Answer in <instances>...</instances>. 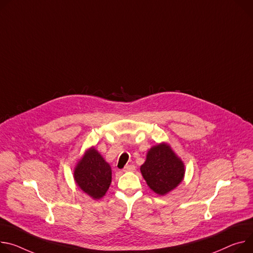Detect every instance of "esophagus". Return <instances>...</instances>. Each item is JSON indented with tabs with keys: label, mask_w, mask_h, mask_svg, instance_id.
Returning a JSON list of instances; mask_svg holds the SVG:
<instances>
[{
	"label": "esophagus",
	"mask_w": 253,
	"mask_h": 253,
	"mask_svg": "<svg viewBox=\"0 0 253 253\" xmlns=\"http://www.w3.org/2000/svg\"><path fill=\"white\" fill-rule=\"evenodd\" d=\"M124 171H134L135 170V166L133 165H128L123 169Z\"/></svg>",
	"instance_id": "34e87169"
}]
</instances>
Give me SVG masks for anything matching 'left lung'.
<instances>
[{
  "instance_id": "1",
  "label": "left lung",
  "mask_w": 253,
  "mask_h": 253,
  "mask_svg": "<svg viewBox=\"0 0 253 253\" xmlns=\"http://www.w3.org/2000/svg\"><path fill=\"white\" fill-rule=\"evenodd\" d=\"M149 188L158 195H166L182 180L185 167L169 146L159 144L152 147L140 168Z\"/></svg>"
}]
</instances>
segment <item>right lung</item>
Instances as JSON below:
<instances>
[{"instance_id":"add662e5","label":"right lung","mask_w":253,"mask_h":253,"mask_svg":"<svg viewBox=\"0 0 253 253\" xmlns=\"http://www.w3.org/2000/svg\"><path fill=\"white\" fill-rule=\"evenodd\" d=\"M75 179L84 193L95 200L100 199L110 187L111 167L95 148H90L78 164Z\"/></svg>"}]
</instances>
